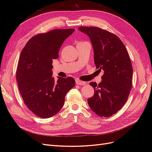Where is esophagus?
<instances>
[{
    "label": "esophagus",
    "mask_w": 152,
    "mask_h": 152,
    "mask_svg": "<svg viewBox=\"0 0 152 152\" xmlns=\"http://www.w3.org/2000/svg\"><path fill=\"white\" fill-rule=\"evenodd\" d=\"M76 84L78 85H81V86H85L86 84V82H84V81H82L80 80H76L75 81Z\"/></svg>",
    "instance_id": "esophagus-1"
}]
</instances>
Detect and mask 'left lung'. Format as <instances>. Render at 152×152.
Here are the masks:
<instances>
[{"mask_svg": "<svg viewBox=\"0 0 152 152\" xmlns=\"http://www.w3.org/2000/svg\"><path fill=\"white\" fill-rule=\"evenodd\" d=\"M79 30L90 37L96 67L104 71L102 82L89 83L94 94L87 103L99 117H110L122 108L132 88V66L129 53L122 40L111 32L94 26H79Z\"/></svg>", "mask_w": 152, "mask_h": 152, "instance_id": "obj_1", "label": "left lung"}]
</instances>
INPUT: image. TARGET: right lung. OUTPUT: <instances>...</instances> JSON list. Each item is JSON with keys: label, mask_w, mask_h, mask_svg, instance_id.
Here are the masks:
<instances>
[{"label": "right lung", "mask_w": 152, "mask_h": 152, "mask_svg": "<svg viewBox=\"0 0 152 152\" xmlns=\"http://www.w3.org/2000/svg\"><path fill=\"white\" fill-rule=\"evenodd\" d=\"M74 29H55L38 34L28 41L20 54L16 70L18 88L25 105L35 115L48 118L59 112L73 78L53 77V59Z\"/></svg>", "instance_id": "right-lung-1"}]
</instances>
